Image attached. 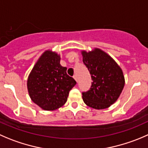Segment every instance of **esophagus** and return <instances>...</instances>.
<instances>
[{
  "label": "esophagus",
  "instance_id": "esophagus-1",
  "mask_svg": "<svg viewBox=\"0 0 148 148\" xmlns=\"http://www.w3.org/2000/svg\"><path fill=\"white\" fill-rule=\"evenodd\" d=\"M73 77H74V79H75V81L77 82V75H74Z\"/></svg>",
  "mask_w": 148,
  "mask_h": 148
}]
</instances>
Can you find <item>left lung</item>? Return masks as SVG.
I'll use <instances>...</instances> for the list:
<instances>
[{
  "label": "left lung",
  "instance_id": "left-lung-1",
  "mask_svg": "<svg viewBox=\"0 0 148 148\" xmlns=\"http://www.w3.org/2000/svg\"><path fill=\"white\" fill-rule=\"evenodd\" d=\"M81 52L83 63L92 80L90 90L82 92L84 103L97 110L107 108L118 100L124 89L125 79L122 69L100 48Z\"/></svg>",
  "mask_w": 148,
  "mask_h": 148
}]
</instances>
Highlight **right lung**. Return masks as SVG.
Masks as SVG:
<instances>
[{"label": "right lung", "mask_w": 148, "mask_h": 148, "mask_svg": "<svg viewBox=\"0 0 148 148\" xmlns=\"http://www.w3.org/2000/svg\"><path fill=\"white\" fill-rule=\"evenodd\" d=\"M61 56L47 50L38 58L27 79L31 100L45 110H54L64 106L76 81L66 74L60 64Z\"/></svg>", "instance_id": "obj_1"}]
</instances>
